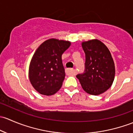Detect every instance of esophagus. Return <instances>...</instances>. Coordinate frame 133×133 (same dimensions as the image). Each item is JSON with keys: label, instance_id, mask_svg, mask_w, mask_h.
<instances>
[{"label": "esophagus", "instance_id": "34e87169", "mask_svg": "<svg viewBox=\"0 0 133 133\" xmlns=\"http://www.w3.org/2000/svg\"><path fill=\"white\" fill-rule=\"evenodd\" d=\"M66 73L68 76H74L75 74H76V72L72 68H68V69L66 70Z\"/></svg>", "mask_w": 133, "mask_h": 133}]
</instances>
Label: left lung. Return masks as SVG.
<instances>
[{
  "label": "left lung",
  "mask_w": 133,
  "mask_h": 133,
  "mask_svg": "<svg viewBox=\"0 0 133 133\" xmlns=\"http://www.w3.org/2000/svg\"><path fill=\"white\" fill-rule=\"evenodd\" d=\"M85 53V68L76 76L83 90L89 94L98 95L108 90L114 81L115 69L108 47L98 39L82 43Z\"/></svg>",
  "instance_id": "left-lung-1"
}]
</instances>
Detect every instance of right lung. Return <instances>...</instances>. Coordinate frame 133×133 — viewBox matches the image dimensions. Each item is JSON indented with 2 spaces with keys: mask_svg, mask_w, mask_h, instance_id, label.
Masks as SVG:
<instances>
[{
  "mask_svg": "<svg viewBox=\"0 0 133 133\" xmlns=\"http://www.w3.org/2000/svg\"><path fill=\"white\" fill-rule=\"evenodd\" d=\"M70 44L68 41L51 38L37 49L30 63L29 77L39 94L52 95L61 88L65 77L61 56Z\"/></svg>",
  "mask_w": 133,
  "mask_h": 133,
  "instance_id": "obj_1",
  "label": "right lung"
}]
</instances>
